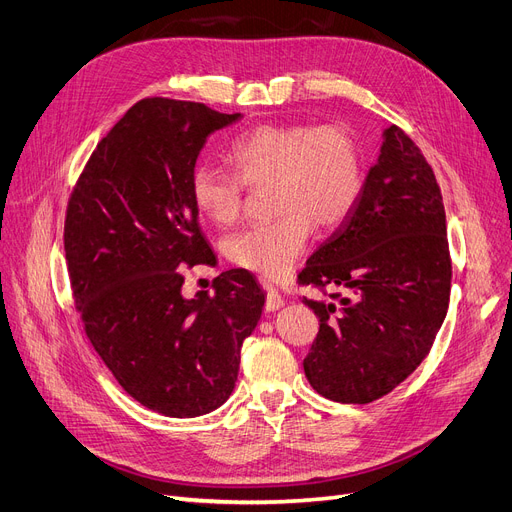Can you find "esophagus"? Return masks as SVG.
Returning a JSON list of instances; mask_svg holds the SVG:
<instances>
[{"label":"esophagus","mask_w":512,"mask_h":512,"mask_svg":"<svg viewBox=\"0 0 512 512\" xmlns=\"http://www.w3.org/2000/svg\"><path fill=\"white\" fill-rule=\"evenodd\" d=\"M262 288L267 290V302H264V309H267L269 313H271V311H279L281 306L285 304V298L273 288L271 283H267V281H262Z\"/></svg>","instance_id":"1"}]
</instances>
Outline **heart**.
Wrapping results in <instances>:
<instances>
[{
  "instance_id": "heart-1",
  "label": "heart",
  "mask_w": 512,
  "mask_h": 512,
  "mask_svg": "<svg viewBox=\"0 0 512 512\" xmlns=\"http://www.w3.org/2000/svg\"><path fill=\"white\" fill-rule=\"evenodd\" d=\"M233 172L199 166L191 174L195 208L214 224H231L243 208V191L273 182L281 214L229 237L224 250L237 267L281 277L309 248L313 227H338L363 189L357 138L340 124H264L239 136L231 149Z\"/></svg>"
}]
</instances>
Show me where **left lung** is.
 Listing matches in <instances>:
<instances>
[{
	"label": "left lung",
	"mask_w": 512,
	"mask_h": 512,
	"mask_svg": "<svg viewBox=\"0 0 512 512\" xmlns=\"http://www.w3.org/2000/svg\"><path fill=\"white\" fill-rule=\"evenodd\" d=\"M357 206L306 260L302 285H338L349 296L302 302L319 334L306 380L338 403L393 391L431 351L452 290L443 197L433 168L401 128L384 130Z\"/></svg>",
	"instance_id": "left-lung-1"
}]
</instances>
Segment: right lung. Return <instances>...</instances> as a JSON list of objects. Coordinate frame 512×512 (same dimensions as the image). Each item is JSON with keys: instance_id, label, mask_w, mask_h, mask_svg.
Masks as SVG:
<instances>
[{"instance_id": "right-lung-1", "label": "right lung", "mask_w": 512, "mask_h": 512, "mask_svg": "<svg viewBox=\"0 0 512 512\" xmlns=\"http://www.w3.org/2000/svg\"><path fill=\"white\" fill-rule=\"evenodd\" d=\"M241 113L142 98L98 142L71 193L65 256L94 351L124 391L170 418H195L233 393L241 344L264 306L245 269L214 279V296H182L180 264H208L191 199L206 138Z\"/></svg>"}]
</instances>
